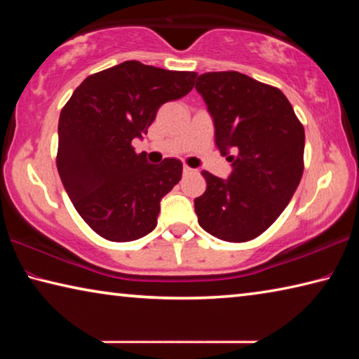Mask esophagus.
<instances>
[{"mask_svg":"<svg viewBox=\"0 0 359 359\" xmlns=\"http://www.w3.org/2000/svg\"><path fill=\"white\" fill-rule=\"evenodd\" d=\"M191 172H193V169H191V168L184 166V175H188V174H191Z\"/></svg>","mask_w":359,"mask_h":359,"instance_id":"esophagus-1","label":"esophagus"}]
</instances>
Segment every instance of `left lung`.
<instances>
[{"label": "left lung", "mask_w": 359, "mask_h": 359, "mask_svg": "<svg viewBox=\"0 0 359 359\" xmlns=\"http://www.w3.org/2000/svg\"><path fill=\"white\" fill-rule=\"evenodd\" d=\"M196 90L214 120L217 147L233 166L228 179L201 172L208 188L194 199L198 223L222 241H252L299 185L304 126L280 90L241 72H205Z\"/></svg>", "instance_id": "left-lung-1"}]
</instances>
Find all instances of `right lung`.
Masks as SVG:
<instances>
[{"label": "right lung", "mask_w": 359, "mask_h": 359, "mask_svg": "<svg viewBox=\"0 0 359 359\" xmlns=\"http://www.w3.org/2000/svg\"><path fill=\"white\" fill-rule=\"evenodd\" d=\"M196 72L123 62L88 76L58 120L57 168L71 203L101 238L130 242L155 229L182 163L150 165L133 149L168 101L191 92Z\"/></svg>", "instance_id": "obj_1"}]
</instances>
